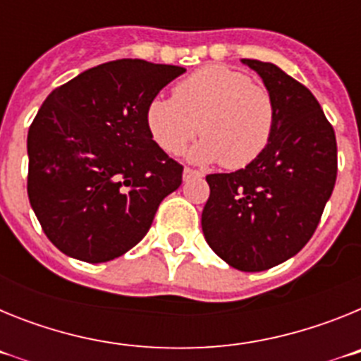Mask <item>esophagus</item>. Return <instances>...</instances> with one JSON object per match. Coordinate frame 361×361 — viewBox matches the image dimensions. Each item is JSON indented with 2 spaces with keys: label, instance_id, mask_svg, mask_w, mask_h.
<instances>
[{
  "label": "esophagus",
  "instance_id": "obj_1",
  "mask_svg": "<svg viewBox=\"0 0 361 361\" xmlns=\"http://www.w3.org/2000/svg\"><path fill=\"white\" fill-rule=\"evenodd\" d=\"M191 177H202V173H200V171H197V170H191V168H184V171H183L184 180H190Z\"/></svg>",
  "mask_w": 361,
  "mask_h": 361
}]
</instances>
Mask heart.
I'll use <instances>...</instances> for the list:
<instances>
[{
	"instance_id": "1",
	"label": "heart",
	"mask_w": 361,
	"mask_h": 361,
	"mask_svg": "<svg viewBox=\"0 0 361 361\" xmlns=\"http://www.w3.org/2000/svg\"><path fill=\"white\" fill-rule=\"evenodd\" d=\"M275 119L266 86L224 65L195 70L175 85L173 99L155 97L146 108L149 135L164 152L183 153L200 132L191 161L222 162L229 170L251 164L267 148Z\"/></svg>"
}]
</instances>
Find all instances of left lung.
<instances>
[{
	"mask_svg": "<svg viewBox=\"0 0 361 361\" xmlns=\"http://www.w3.org/2000/svg\"><path fill=\"white\" fill-rule=\"evenodd\" d=\"M275 103L269 145L233 173H212L206 242L235 269L266 271L312 237L336 183V137L317 97L273 63L242 59Z\"/></svg>",
	"mask_w": 361,
	"mask_h": 361,
	"instance_id": "1",
	"label": "left lung"
}]
</instances>
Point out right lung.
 I'll return each instance as SVG.
<instances>
[{"label":"right lung","mask_w":361,"mask_h":361,"mask_svg":"<svg viewBox=\"0 0 361 361\" xmlns=\"http://www.w3.org/2000/svg\"><path fill=\"white\" fill-rule=\"evenodd\" d=\"M184 72L117 59L44 99L27 137V190L57 250L99 264L145 238L159 204L183 183V166L149 135L146 108Z\"/></svg>","instance_id":"right-lung-1"}]
</instances>
